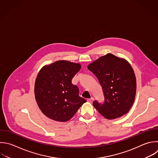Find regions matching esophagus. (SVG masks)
Returning a JSON list of instances; mask_svg holds the SVG:
<instances>
[{
    "label": "esophagus",
    "mask_w": 158,
    "mask_h": 158,
    "mask_svg": "<svg viewBox=\"0 0 158 158\" xmlns=\"http://www.w3.org/2000/svg\"><path fill=\"white\" fill-rule=\"evenodd\" d=\"M93 100H94L93 98H91L88 99H87V101H88V102H90V103H92V102H93Z\"/></svg>",
    "instance_id": "34e87169"
}]
</instances>
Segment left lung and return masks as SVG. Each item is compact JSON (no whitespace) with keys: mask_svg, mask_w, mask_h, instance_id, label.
I'll return each mask as SVG.
<instances>
[{"mask_svg":"<svg viewBox=\"0 0 158 158\" xmlns=\"http://www.w3.org/2000/svg\"><path fill=\"white\" fill-rule=\"evenodd\" d=\"M98 79L102 87L104 101L93 102L98 112L107 119L127 114L134 102L136 77L130 64L112 54L100 57L88 67Z\"/></svg>","mask_w":158,"mask_h":158,"instance_id":"1","label":"left lung"}]
</instances>
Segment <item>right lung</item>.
<instances>
[{
	"instance_id": "right-lung-1",
	"label": "right lung",
	"mask_w": 158,
	"mask_h": 158,
	"mask_svg": "<svg viewBox=\"0 0 158 158\" xmlns=\"http://www.w3.org/2000/svg\"><path fill=\"white\" fill-rule=\"evenodd\" d=\"M80 69L79 64L59 60L40 71L35 85V98L41 110L51 119L67 122L86 102L79 96L78 86L72 83Z\"/></svg>"
}]
</instances>
